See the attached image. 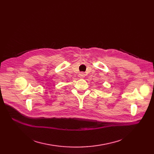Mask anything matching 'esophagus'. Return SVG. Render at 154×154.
Masks as SVG:
<instances>
[{"label":"esophagus","mask_w":154,"mask_h":154,"mask_svg":"<svg viewBox=\"0 0 154 154\" xmlns=\"http://www.w3.org/2000/svg\"><path fill=\"white\" fill-rule=\"evenodd\" d=\"M79 77L80 78H84V77H85V74H84L83 72H80V73H79Z\"/></svg>","instance_id":"1"}]
</instances>
